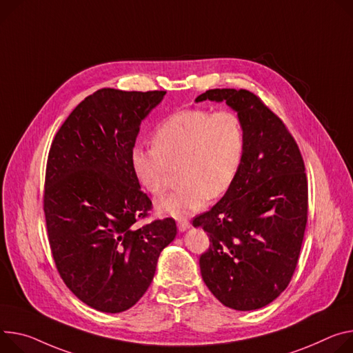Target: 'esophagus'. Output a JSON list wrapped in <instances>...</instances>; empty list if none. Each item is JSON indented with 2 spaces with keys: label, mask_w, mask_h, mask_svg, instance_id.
I'll list each match as a JSON object with an SVG mask.
<instances>
[{
  "label": "esophagus",
  "mask_w": 353,
  "mask_h": 353,
  "mask_svg": "<svg viewBox=\"0 0 353 353\" xmlns=\"http://www.w3.org/2000/svg\"><path fill=\"white\" fill-rule=\"evenodd\" d=\"M177 228H179V231H181V232H184V231H187L188 228H190V221H187V219H179L177 221Z\"/></svg>",
  "instance_id": "34e87169"
}]
</instances>
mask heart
Instances as JSON below:
<instances>
[{"instance_id": "obj_1", "label": "heart", "mask_w": 353, "mask_h": 353, "mask_svg": "<svg viewBox=\"0 0 353 353\" xmlns=\"http://www.w3.org/2000/svg\"><path fill=\"white\" fill-rule=\"evenodd\" d=\"M245 145V126L235 111L183 108L159 122L152 148H132L131 166L139 184L154 197L166 193L172 170L180 169L183 185L157 201V210L183 216L227 193L239 173Z\"/></svg>"}]
</instances>
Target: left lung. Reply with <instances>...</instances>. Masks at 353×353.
Returning a JSON list of instances; mask_svg holds the SVG:
<instances>
[{
	"instance_id": "left-lung-1",
	"label": "left lung",
	"mask_w": 353,
	"mask_h": 353,
	"mask_svg": "<svg viewBox=\"0 0 353 353\" xmlns=\"http://www.w3.org/2000/svg\"><path fill=\"white\" fill-rule=\"evenodd\" d=\"M225 101L242 118L246 145L231 188L197 215L210 248L200 270L225 307L258 310L277 299L299 263L308 218L304 160L284 122L253 92L215 88L196 101Z\"/></svg>"
}]
</instances>
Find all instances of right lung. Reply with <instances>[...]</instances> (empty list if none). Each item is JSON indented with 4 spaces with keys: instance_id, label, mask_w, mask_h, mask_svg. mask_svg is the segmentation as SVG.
I'll return each mask as SVG.
<instances>
[{
    "instance_id": "obj_1",
    "label": "right lung",
    "mask_w": 353,
    "mask_h": 353,
    "mask_svg": "<svg viewBox=\"0 0 353 353\" xmlns=\"http://www.w3.org/2000/svg\"><path fill=\"white\" fill-rule=\"evenodd\" d=\"M165 94L97 90L63 122L49 150L43 211L53 261L72 293L103 312L139 301L177 234L173 218L138 225L153 207L131 166L141 122Z\"/></svg>"
}]
</instances>
